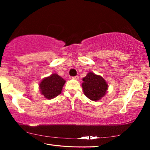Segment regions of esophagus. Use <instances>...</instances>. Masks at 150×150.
<instances>
[{"label": "esophagus", "instance_id": "1", "mask_svg": "<svg viewBox=\"0 0 150 150\" xmlns=\"http://www.w3.org/2000/svg\"><path fill=\"white\" fill-rule=\"evenodd\" d=\"M72 79L74 80H76V81H78V80L79 79V76H76L72 77Z\"/></svg>", "mask_w": 150, "mask_h": 150}]
</instances>
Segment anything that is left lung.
Instances as JSON below:
<instances>
[{
  "label": "left lung",
  "mask_w": 150,
  "mask_h": 150,
  "mask_svg": "<svg viewBox=\"0 0 150 150\" xmlns=\"http://www.w3.org/2000/svg\"><path fill=\"white\" fill-rule=\"evenodd\" d=\"M83 81L82 87L84 94L92 101H99L107 93L108 83L100 75L90 71L83 78Z\"/></svg>",
  "instance_id": "8db88e82"
}]
</instances>
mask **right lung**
<instances>
[{
  "label": "right lung",
  "instance_id": "obj_1",
  "mask_svg": "<svg viewBox=\"0 0 150 150\" xmlns=\"http://www.w3.org/2000/svg\"><path fill=\"white\" fill-rule=\"evenodd\" d=\"M65 81L57 74H52L45 77L39 84L40 93L45 98L51 100L58 96L61 93Z\"/></svg>",
  "mask_w": 150,
  "mask_h": 150
}]
</instances>
